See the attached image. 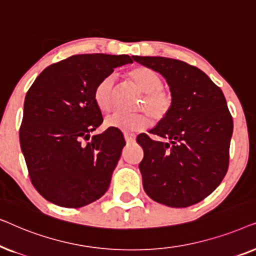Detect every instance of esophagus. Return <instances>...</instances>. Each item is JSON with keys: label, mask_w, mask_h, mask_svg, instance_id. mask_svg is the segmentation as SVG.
I'll list each match as a JSON object with an SVG mask.
<instances>
[{"label": "esophagus", "mask_w": 256, "mask_h": 256, "mask_svg": "<svg viewBox=\"0 0 256 256\" xmlns=\"http://www.w3.org/2000/svg\"><path fill=\"white\" fill-rule=\"evenodd\" d=\"M124 140L127 143H132L135 142V136L132 134H124Z\"/></svg>", "instance_id": "obj_1"}]
</instances>
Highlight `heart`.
<instances>
[{
    "label": "heart",
    "mask_w": 256,
    "mask_h": 256,
    "mask_svg": "<svg viewBox=\"0 0 256 256\" xmlns=\"http://www.w3.org/2000/svg\"><path fill=\"white\" fill-rule=\"evenodd\" d=\"M135 86L144 93L140 106L155 118L162 120L166 116L172 106L171 94L162 88L163 79L158 73L146 66H138L128 73ZM94 101L100 110L108 112L114 104V76H106L94 90ZM104 124L124 132H135L148 127L149 118L146 114L113 113L104 118Z\"/></svg>",
    "instance_id": "b5f03b06"
}]
</instances>
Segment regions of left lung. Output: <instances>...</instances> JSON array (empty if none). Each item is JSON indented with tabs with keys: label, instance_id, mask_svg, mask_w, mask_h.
<instances>
[{
	"label": "left lung",
	"instance_id": "left-lung-1",
	"mask_svg": "<svg viewBox=\"0 0 256 256\" xmlns=\"http://www.w3.org/2000/svg\"><path fill=\"white\" fill-rule=\"evenodd\" d=\"M158 72L170 88L172 106L150 132L166 142L138 136L146 194L170 208H188L211 194L228 169L233 120L222 90L202 70L166 57L132 56Z\"/></svg>",
	"mask_w": 256,
	"mask_h": 256
}]
</instances>
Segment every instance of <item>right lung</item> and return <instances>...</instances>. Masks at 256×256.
<instances>
[{
    "label": "right lung",
    "instance_id": "obj_1",
    "mask_svg": "<svg viewBox=\"0 0 256 256\" xmlns=\"http://www.w3.org/2000/svg\"><path fill=\"white\" fill-rule=\"evenodd\" d=\"M132 62L127 54L72 56L48 66L28 90L20 149L46 200L78 208L106 194L126 142L110 128L90 138L102 124L94 90L115 68Z\"/></svg>",
    "mask_w": 256,
    "mask_h": 256
}]
</instances>
